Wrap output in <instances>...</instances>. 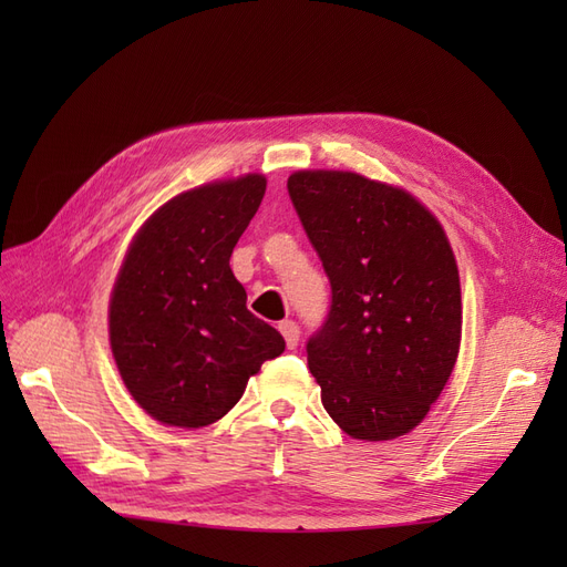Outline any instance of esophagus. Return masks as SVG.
Returning <instances> with one entry per match:
<instances>
[{"instance_id":"1","label":"esophagus","mask_w":567,"mask_h":567,"mask_svg":"<svg viewBox=\"0 0 567 567\" xmlns=\"http://www.w3.org/2000/svg\"><path fill=\"white\" fill-rule=\"evenodd\" d=\"M279 331H281V336L286 338V348H288V350H296V348H298V340H300L298 323H296V321H284V323L279 326Z\"/></svg>"}]
</instances>
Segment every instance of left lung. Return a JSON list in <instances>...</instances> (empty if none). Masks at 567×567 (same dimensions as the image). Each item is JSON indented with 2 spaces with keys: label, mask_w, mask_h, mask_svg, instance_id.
Returning a JSON list of instances; mask_svg holds the SVG:
<instances>
[{
  "label": "left lung",
  "mask_w": 567,
  "mask_h": 567,
  "mask_svg": "<svg viewBox=\"0 0 567 567\" xmlns=\"http://www.w3.org/2000/svg\"><path fill=\"white\" fill-rule=\"evenodd\" d=\"M288 194L331 281V310L307 340L323 409L354 440L414 431L461 346L458 269L442 225L404 188L357 173L300 169Z\"/></svg>",
  "instance_id": "left-lung-1"
}]
</instances>
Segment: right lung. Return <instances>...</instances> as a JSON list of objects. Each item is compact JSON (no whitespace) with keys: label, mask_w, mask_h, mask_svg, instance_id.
Masks as SVG:
<instances>
[{"label":"right lung","mask_w":567,"mask_h":567,"mask_svg":"<svg viewBox=\"0 0 567 567\" xmlns=\"http://www.w3.org/2000/svg\"><path fill=\"white\" fill-rule=\"evenodd\" d=\"M265 188L262 175H246L175 196L146 219L120 267L111 350L136 404L165 425L215 423L286 350L248 310L229 267Z\"/></svg>","instance_id":"right-lung-1"}]
</instances>
